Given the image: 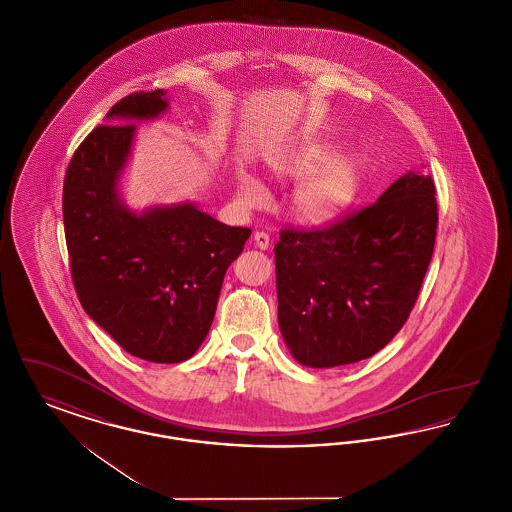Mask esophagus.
I'll return each instance as SVG.
<instances>
[{"mask_svg": "<svg viewBox=\"0 0 512 512\" xmlns=\"http://www.w3.org/2000/svg\"><path fill=\"white\" fill-rule=\"evenodd\" d=\"M253 244H255V247H259V249H268L270 247V236L265 234V232H255Z\"/></svg>", "mask_w": 512, "mask_h": 512, "instance_id": "1", "label": "esophagus"}]
</instances>
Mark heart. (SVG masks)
<instances>
[{"instance_id": "heart-1", "label": "heart", "mask_w": 512, "mask_h": 512, "mask_svg": "<svg viewBox=\"0 0 512 512\" xmlns=\"http://www.w3.org/2000/svg\"><path fill=\"white\" fill-rule=\"evenodd\" d=\"M267 163L280 178L303 180L293 194V211L311 224L336 219L357 190L359 169L355 159L347 155L334 157L330 144L301 142L268 155ZM238 190L249 207L267 203V188L251 172L238 171Z\"/></svg>"}]
</instances>
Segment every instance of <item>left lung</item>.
Returning a JSON list of instances; mask_svg holds the SVG:
<instances>
[{"instance_id": "obj_1", "label": "left lung", "mask_w": 512, "mask_h": 512, "mask_svg": "<svg viewBox=\"0 0 512 512\" xmlns=\"http://www.w3.org/2000/svg\"><path fill=\"white\" fill-rule=\"evenodd\" d=\"M438 228L430 174L407 172L376 203L274 245L278 326L311 368L372 357L403 328L432 261Z\"/></svg>"}]
</instances>
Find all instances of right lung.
Returning a JSON list of instances; mask_svg holds the SVG:
<instances>
[{
  "mask_svg": "<svg viewBox=\"0 0 512 512\" xmlns=\"http://www.w3.org/2000/svg\"><path fill=\"white\" fill-rule=\"evenodd\" d=\"M163 90L122 98L74 151L63 224L74 290L94 322L130 355L190 359L209 334L222 280L249 228L226 226L194 203L130 211L117 190L136 126L165 113ZM126 121V125L121 122Z\"/></svg>",
  "mask_w": 512,
  "mask_h": 512,
  "instance_id": "add662e5",
  "label": "right lung"
}]
</instances>
